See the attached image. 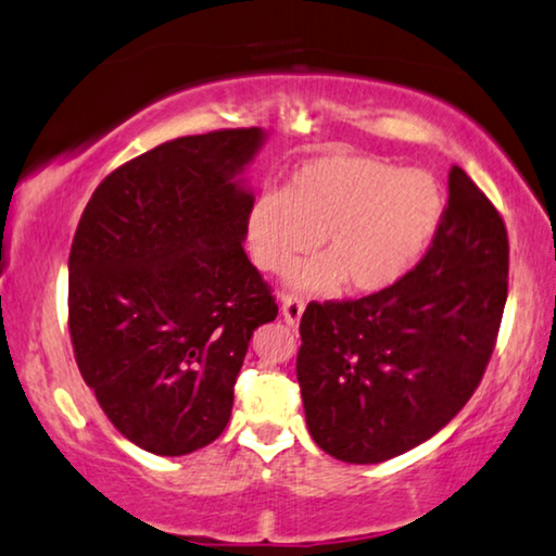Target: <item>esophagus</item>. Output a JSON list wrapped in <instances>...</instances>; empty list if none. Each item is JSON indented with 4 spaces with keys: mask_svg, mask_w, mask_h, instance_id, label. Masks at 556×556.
Segmentation results:
<instances>
[{
    "mask_svg": "<svg viewBox=\"0 0 556 556\" xmlns=\"http://www.w3.org/2000/svg\"><path fill=\"white\" fill-rule=\"evenodd\" d=\"M305 311V303L301 301V298L295 295H286L283 303H280V313H283V320L288 323V326H298L301 323V315Z\"/></svg>",
    "mask_w": 556,
    "mask_h": 556,
    "instance_id": "1",
    "label": "esophagus"
}]
</instances>
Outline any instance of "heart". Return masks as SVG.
Masks as SVG:
<instances>
[{"label":"heart","instance_id":"1","mask_svg":"<svg viewBox=\"0 0 556 556\" xmlns=\"http://www.w3.org/2000/svg\"><path fill=\"white\" fill-rule=\"evenodd\" d=\"M442 213L445 195L427 170L328 153L298 166L283 193L255 195L243 241L261 270L283 273L320 238L326 255L290 273V288L330 295L348 280L355 293H378L422 261Z\"/></svg>","mask_w":556,"mask_h":556}]
</instances>
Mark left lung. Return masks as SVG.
I'll return each mask as SVG.
<instances>
[{"instance_id":"left-lung-1","label":"left lung","mask_w":556,"mask_h":556,"mask_svg":"<svg viewBox=\"0 0 556 556\" xmlns=\"http://www.w3.org/2000/svg\"><path fill=\"white\" fill-rule=\"evenodd\" d=\"M425 258L361 301L307 305L298 386L330 457L378 465L438 434L480 386L507 301L509 243L463 168Z\"/></svg>"}]
</instances>
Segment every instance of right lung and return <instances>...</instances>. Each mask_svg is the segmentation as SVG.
<instances>
[{
	"label": "right lung",
	"instance_id": "right-lung-1",
	"mask_svg": "<svg viewBox=\"0 0 556 556\" xmlns=\"http://www.w3.org/2000/svg\"><path fill=\"white\" fill-rule=\"evenodd\" d=\"M266 131L184 136L106 176L70 253L81 378L136 447L181 457L226 430L253 330L276 320L243 251Z\"/></svg>",
	"mask_w": 556,
	"mask_h": 556
}]
</instances>
